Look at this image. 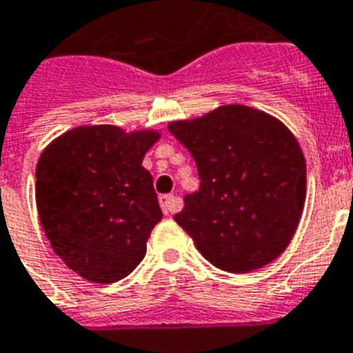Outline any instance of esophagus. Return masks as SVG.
I'll return each instance as SVG.
<instances>
[{"instance_id":"obj_1","label":"esophagus","mask_w":353,"mask_h":353,"mask_svg":"<svg viewBox=\"0 0 353 353\" xmlns=\"http://www.w3.org/2000/svg\"><path fill=\"white\" fill-rule=\"evenodd\" d=\"M159 202H160V208H162V211H164V214L174 212L176 211V208H179V200H176L173 194H162V196L159 198Z\"/></svg>"}]
</instances>
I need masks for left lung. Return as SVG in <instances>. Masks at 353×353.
I'll use <instances>...</instances> for the list:
<instances>
[{"instance_id": "obj_1", "label": "left lung", "mask_w": 353, "mask_h": 353, "mask_svg": "<svg viewBox=\"0 0 353 353\" xmlns=\"http://www.w3.org/2000/svg\"><path fill=\"white\" fill-rule=\"evenodd\" d=\"M196 162L200 189L183 196L174 222L218 269L250 272L292 240L307 194L296 137L278 119L229 104L168 126Z\"/></svg>"}]
</instances>
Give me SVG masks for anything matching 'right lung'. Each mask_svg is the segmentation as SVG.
Segmentation results:
<instances>
[{"label": "right lung", "instance_id": "obj_1", "mask_svg": "<svg viewBox=\"0 0 353 353\" xmlns=\"http://www.w3.org/2000/svg\"><path fill=\"white\" fill-rule=\"evenodd\" d=\"M157 131L79 126L57 137L36 168V203L54 252L93 283L133 272L160 222L153 176L142 168Z\"/></svg>", "mask_w": 353, "mask_h": 353}]
</instances>
